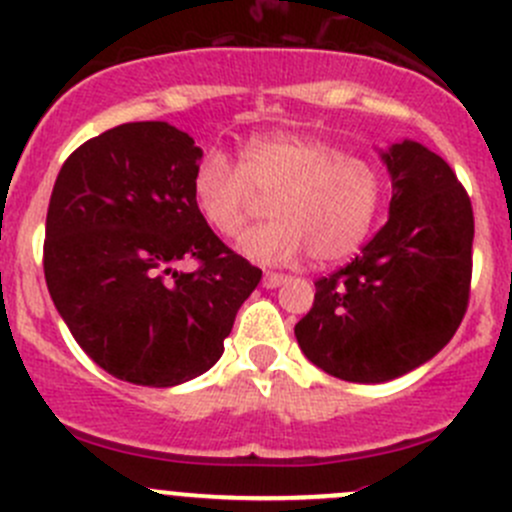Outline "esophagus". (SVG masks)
<instances>
[{
  "instance_id": "1",
  "label": "esophagus",
  "mask_w": 512,
  "mask_h": 512,
  "mask_svg": "<svg viewBox=\"0 0 512 512\" xmlns=\"http://www.w3.org/2000/svg\"><path fill=\"white\" fill-rule=\"evenodd\" d=\"M285 282H287V277L280 275V272H265V277H262V287H267V289H275V287L285 285Z\"/></svg>"
}]
</instances>
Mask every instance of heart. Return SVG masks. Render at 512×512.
<instances>
[{
    "label": "heart",
    "instance_id": "1",
    "mask_svg": "<svg viewBox=\"0 0 512 512\" xmlns=\"http://www.w3.org/2000/svg\"><path fill=\"white\" fill-rule=\"evenodd\" d=\"M193 203L218 235L232 237L270 198L272 220L250 227L237 250L260 265H292L304 250L317 265L347 260L369 237L384 203V173L366 158L304 133H267L245 143L240 163L208 151L193 173Z\"/></svg>",
    "mask_w": 512,
    "mask_h": 512
}]
</instances>
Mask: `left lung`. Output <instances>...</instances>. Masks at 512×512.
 I'll use <instances>...</instances> for the list:
<instances>
[{"mask_svg":"<svg viewBox=\"0 0 512 512\" xmlns=\"http://www.w3.org/2000/svg\"><path fill=\"white\" fill-rule=\"evenodd\" d=\"M391 173L389 220L361 255L314 282L294 327L304 356L356 384L396 379L436 356L471 297L473 208L451 165L421 143L381 156Z\"/></svg>","mask_w":512,"mask_h":512,"instance_id":"left-lung-1","label":"left lung"}]
</instances>
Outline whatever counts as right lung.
<instances>
[{"instance_id": "1", "label": "right lung", "mask_w": 512, "mask_h": 512, "mask_svg": "<svg viewBox=\"0 0 512 512\" xmlns=\"http://www.w3.org/2000/svg\"><path fill=\"white\" fill-rule=\"evenodd\" d=\"M203 158L163 121L123 123L61 165L46 213L44 277L79 347L121 381L183 384L223 356L262 270L193 203ZM193 259V273H178Z\"/></svg>"}]
</instances>
